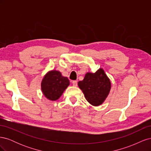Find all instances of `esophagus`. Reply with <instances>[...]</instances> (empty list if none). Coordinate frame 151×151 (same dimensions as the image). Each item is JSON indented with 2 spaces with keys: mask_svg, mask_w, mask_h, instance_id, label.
<instances>
[{
  "mask_svg": "<svg viewBox=\"0 0 151 151\" xmlns=\"http://www.w3.org/2000/svg\"><path fill=\"white\" fill-rule=\"evenodd\" d=\"M72 84L74 86H77V82L76 81H72Z\"/></svg>",
  "mask_w": 151,
  "mask_h": 151,
  "instance_id": "obj_1",
  "label": "esophagus"
}]
</instances>
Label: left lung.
I'll use <instances>...</instances> for the list:
<instances>
[{
  "instance_id": "8db88e82",
  "label": "left lung",
  "mask_w": 151,
  "mask_h": 151,
  "mask_svg": "<svg viewBox=\"0 0 151 151\" xmlns=\"http://www.w3.org/2000/svg\"><path fill=\"white\" fill-rule=\"evenodd\" d=\"M78 86L87 101L95 106L104 101L111 89V82L103 68L95 73H87L84 79L79 82Z\"/></svg>"
}]
</instances>
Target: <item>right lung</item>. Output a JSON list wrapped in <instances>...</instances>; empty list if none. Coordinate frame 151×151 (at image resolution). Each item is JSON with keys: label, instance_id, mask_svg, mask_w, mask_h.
<instances>
[{"label": "right lung", "instance_id": "right-lung-1", "mask_svg": "<svg viewBox=\"0 0 151 151\" xmlns=\"http://www.w3.org/2000/svg\"><path fill=\"white\" fill-rule=\"evenodd\" d=\"M69 84L67 77L62 76L60 72L51 70L44 76L41 88L45 97L51 101H56L60 98Z\"/></svg>", "mask_w": 151, "mask_h": 151}]
</instances>
